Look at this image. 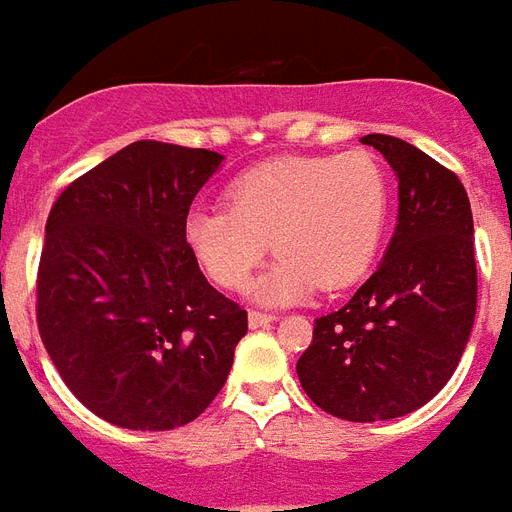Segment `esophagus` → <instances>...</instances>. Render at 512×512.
<instances>
[{"label": "esophagus", "instance_id": "esophagus-1", "mask_svg": "<svg viewBox=\"0 0 512 512\" xmlns=\"http://www.w3.org/2000/svg\"><path fill=\"white\" fill-rule=\"evenodd\" d=\"M275 320H277L275 314L256 312V309H251V312H248V325H251V327H264V325H269V322H275Z\"/></svg>", "mask_w": 512, "mask_h": 512}]
</instances>
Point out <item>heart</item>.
<instances>
[{
	"label": "heart",
	"mask_w": 512,
	"mask_h": 512,
	"mask_svg": "<svg viewBox=\"0 0 512 512\" xmlns=\"http://www.w3.org/2000/svg\"><path fill=\"white\" fill-rule=\"evenodd\" d=\"M222 206L192 208L185 240L200 269L240 290L272 248L277 264L256 288L269 304L349 288L372 267L386 232L391 185L367 150L264 161L227 187Z\"/></svg>",
	"instance_id": "1"
}]
</instances>
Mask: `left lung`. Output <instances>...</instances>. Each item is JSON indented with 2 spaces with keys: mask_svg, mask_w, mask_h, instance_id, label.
I'll return each mask as SVG.
<instances>
[{
  "mask_svg": "<svg viewBox=\"0 0 512 512\" xmlns=\"http://www.w3.org/2000/svg\"><path fill=\"white\" fill-rule=\"evenodd\" d=\"M399 179L386 259L349 304L314 322L296 372L306 396L351 423L402 418L452 378L476 317L473 214L455 171L410 142L367 134Z\"/></svg>",
  "mask_w": 512,
  "mask_h": 512,
  "instance_id": "obj_1",
  "label": "left lung"
}]
</instances>
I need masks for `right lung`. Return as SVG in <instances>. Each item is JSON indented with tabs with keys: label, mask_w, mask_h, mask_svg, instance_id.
<instances>
[{
	"label": "right lung",
	"mask_w": 512,
	"mask_h": 512,
	"mask_svg": "<svg viewBox=\"0 0 512 512\" xmlns=\"http://www.w3.org/2000/svg\"><path fill=\"white\" fill-rule=\"evenodd\" d=\"M222 155L140 140L49 211L36 322L60 378L121 428L171 431L214 402L248 312L208 285L185 219Z\"/></svg>",
	"instance_id": "right-lung-1"
}]
</instances>
